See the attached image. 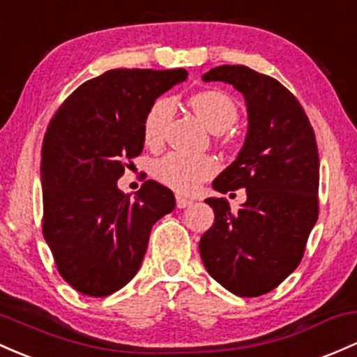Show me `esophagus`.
I'll return each instance as SVG.
<instances>
[{
    "label": "esophagus",
    "instance_id": "obj_1",
    "mask_svg": "<svg viewBox=\"0 0 357 357\" xmlns=\"http://www.w3.org/2000/svg\"><path fill=\"white\" fill-rule=\"evenodd\" d=\"M191 203H193V199L183 197V195H176V206H178V208H186Z\"/></svg>",
    "mask_w": 357,
    "mask_h": 357
}]
</instances>
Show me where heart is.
<instances>
[{"instance_id":"heart-1","label":"heart","mask_w":357,"mask_h":357,"mask_svg":"<svg viewBox=\"0 0 357 357\" xmlns=\"http://www.w3.org/2000/svg\"><path fill=\"white\" fill-rule=\"evenodd\" d=\"M190 107L199 120L215 134L229 130L237 123L241 109L237 101L220 89H203L188 100ZM172 101L169 98H158L149 108L144 119V142L149 147L162 144L167 125L172 119ZM217 171V164L208 155H186L181 152H171L159 159L154 166L158 181L179 193H193L199 185L211 178Z\"/></svg>"}]
</instances>
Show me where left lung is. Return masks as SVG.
Here are the masks:
<instances>
[{"label":"left lung","mask_w":357,"mask_h":357,"mask_svg":"<svg viewBox=\"0 0 357 357\" xmlns=\"http://www.w3.org/2000/svg\"><path fill=\"white\" fill-rule=\"evenodd\" d=\"M203 81L232 84L245 98L248 137L237 159L213 188H244L248 202L234 211L208 198L213 225L199 241L206 271L238 296L264 295L296 269L319 218L320 160L307 113L289 89L248 66H218Z\"/></svg>","instance_id":"left-lung-1"}]
</instances>
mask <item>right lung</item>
I'll use <instances>...</instances> for the list:
<instances>
[{
	"label": "right lung",
	"instance_id": "add662e5",
	"mask_svg": "<svg viewBox=\"0 0 357 357\" xmlns=\"http://www.w3.org/2000/svg\"><path fill=\"white\" fill-rule=\"evenodd\" d=\"M185 69H112L66 98L42 144V234L76 291L108 296L139 271L152 225L176 206L147 179L132 199L116 188L144 149V119Z\"/></svg>",
	"mask_w": 357,
	"mask_h": 357
}]
</instances>
